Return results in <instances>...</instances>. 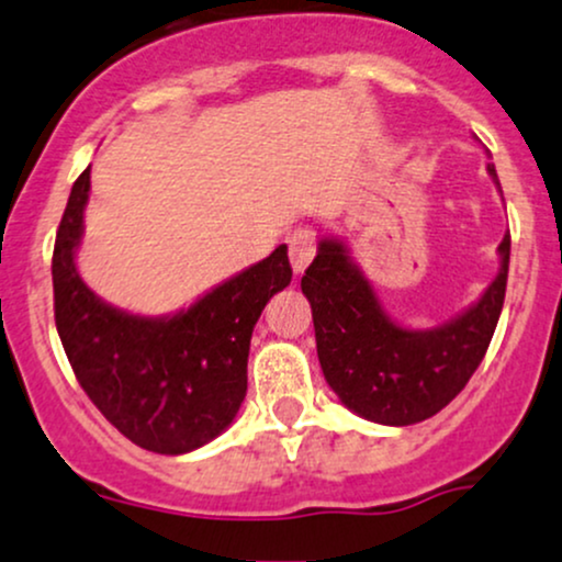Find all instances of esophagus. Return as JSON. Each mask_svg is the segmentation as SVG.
Here are the masks:
<instances>
[{
	"label": "esophagus",
	"mask_w": 562,
	"mask_h": 562,
	"mask_svg": "<svg viewBox=\"0 0 562 562\" xmlns=\"http://www.w3.org/2000/svg\"><path fill=\"white\" fill-rule=\"evenodd\" d=\"M315 249H318V244H315V236L310 231L292 234V239H289V260H292L294 273H302L313 262Z\"/></svg>",
	"instance_id": "34e87169"
}]
</instances>
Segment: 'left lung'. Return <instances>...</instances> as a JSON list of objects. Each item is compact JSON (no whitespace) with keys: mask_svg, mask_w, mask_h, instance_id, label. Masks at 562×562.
<instances>
[{"mask_svg":"<svg viewBox=\"0 0 562 562\" xmlns=\"http://www.w3.org/2000/svg\"><path fill=\"white\" fill-rule=\"evenodd\" d=\"M486 170L499 187L494 165ZM507 266L510 234L499 244V273L476 305L445 326L413 331L389 318L345 241L321 239L302 276V294L313 307L323 375L341 405L384 426L420 424L450 405L490 349Z\"/></svg>","mask_w":562,"mask_h":562,"instance_id":"8db88e82","label":"left lung"}]
</instances>
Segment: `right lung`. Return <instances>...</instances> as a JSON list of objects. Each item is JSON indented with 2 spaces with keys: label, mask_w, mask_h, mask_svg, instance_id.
Masks as SVG:
<instances>
[{
  "label": "right lung",
  "mask_w": 562,
  "mask_h": 562,
  "mask_svg": "<svg viewBox=\"0 0 562 562\" xmlns=\"http://www.w3.org/2000/svg\"><path fill=\"white\" fill-rule=\"evenodd\" d=\"M89 189L86 168L70 189L52 255L59 341L78 384L125 439L157 454L191 452L239 413L252 328L270 296L292 281L286 244L189 310L142 318L99 300L78 276Z\"/></svg>",
  "instance_id": "obj_1"
}]
</instances>
